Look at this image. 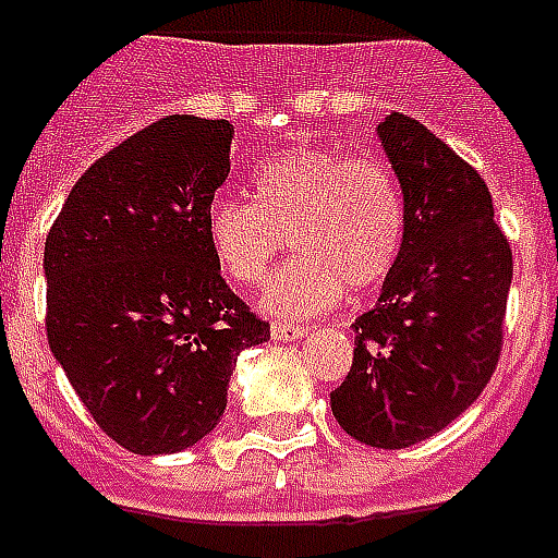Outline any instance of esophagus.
Listing matches in <instances>:
<instances>
[{"mask_svg":"<svg viewBox=\"0 0 558 558\" xmlns=\"http://www.w3.org/2000/svg\"><path fill=\"white\" fill-rule=\"evenodd\" d=\"M308 326H296V324H274L270 326V338L274 341H300V338H308Z\"/></svg>","mask_w":558,"mask_h":558,"instance_id":"1","label":"esophagus"}]
</instances>
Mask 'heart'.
<instances>
[{
	"label": "heart",
	"mask_w": 558,
	"mask_h": 558,
	"mask_svg": "<svg viewBox=\"0 0 558 558\" xmlns=\"http://www.w3.org/2000/svg\"><path fill=\"white\" fill-rule=\"evenodd\" d=\"M253 199L220 194L205 211V238L232 282L258 284L284 253L300 250L264 291L274 314L305 317L347 288L364 294L391 274L405 234V203L388 167L329 149H294L255 173Z\"/></svg>",
	"instance_id": "b5f03b06"
}]
</instances>
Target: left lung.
<instances>
[{"label": "left lung", "mask_w": 558, "mask_h": 558, "mask_svg": "<svg viewBox=\"0 0 558 558\" xmlns=\"http://www.w3.org/2000/svg\"><path fill=\"white\" fill-rule=\"evenodd\" d=\"M376 135L403 187L405 234L383 294L353 324L332 414L355 441L403 450L441 433L492 379L512 250L480 173L441 137L400 111Z\"/></svg>", "instance_id": "obj_1"}]
</instances>
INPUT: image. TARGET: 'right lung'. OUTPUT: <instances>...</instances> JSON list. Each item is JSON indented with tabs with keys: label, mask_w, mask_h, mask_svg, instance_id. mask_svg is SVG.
I'll return each mask as SVG.
<instances>
[{
	"label": "right lung",
	"mask_w": 558,
	"mask_h": 558,
	"mask_svg": "<svg viewBox=\"0 0 558 558\" xmlns=\"http://www.w3.org/2000/svg\"><path fill=\"white\" fill-rule=\"evenodd\" d=\"M232 135L229 120L161 117L87 167L46 234L49 350L132 453H179L211 433L238 355L270 338L205 238Z\"/></svg>",
	"instance_id": "1"
}]
</instances>
